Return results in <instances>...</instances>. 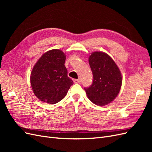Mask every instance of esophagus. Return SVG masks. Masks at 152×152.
Returning a JSON list of instances; mask_svg holds the SVG:
<instances>
[{
  "label": "esophagus",
  "mask_w": 152,
  "mask_h": 152,
  "mask_svg": "<svg viewBox=\"0 0 152 152\" xmlns=\"http://www.w3.org/2000/svg\"><path fill=\"white\" fill-rule=\"evenodd\" d=\"M73 82L75 84H80V79H73Z\"/></svg>",
  "instance_id": "esophagus-1"
}]
</instances>
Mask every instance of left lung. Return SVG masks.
<instances>
[{"label":"left lung","instance_id":"left-lung-1","mask_svg":"<svg viewBox=\"0 0 152 152\" xmlns=\"http://www.w3.org/2000/svg\"><path fill=\"white\" fill-rule=\"evenodd\" d=\"M93 81L84 87L91 102L104 106L115 99L121 90L122 79L120 70L112 58L103 52H94L89 58Z\"/></svg>","mask_w":152,"mask_h":152}]
</instances>
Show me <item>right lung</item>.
<instances>
[{
	"instance_id": "add662e5",
	"label": "right lung",
	"mask_w": 152,
	"mask_h": 152,
	"mask_svg": "<svg viewBox=\"0 0 152 152\" xmlns=\"http://www.w3.org/2000/svg\"><path fill=\"white\" fill-rule=\"evenodd\" d=\"M65 54L59 49L44 53L31 73L30 83L34 94L43 102L55 104L65 97L73 82L67 74Z\"/></svg>"
}]
</instances>
